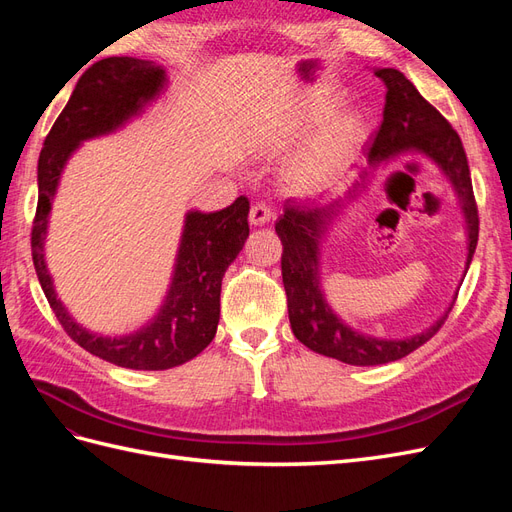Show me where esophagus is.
<instances>
[{"mask_svg":"<svg viewBox=\"0 0 512 512\" xmlns=\"http://www.w3.org/2000/svg\"><path fill=\"white\" fill-rule=\"evenodd\" d=\"M271 218H273V211H271L267 205H254V207L250 209V222H252L254 226L267 224V222H271Z\"/></svg>","mask_w":512,"mask_h":512,"instance_id":"1","label":"esophagus"}]
</instances>
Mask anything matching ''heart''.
<instances>
[{
	"mask_svg": "<svg viewBox=\"0 0 512 512\" xmlns=\"http://www.w3.org/2000/svg\"><path fill=\"white\" fill-rule=\"evenodd\" d=\"M327 89H305L292 98L286 115L265 138V153L284 156L306 138L310 141L286 168L288 188L299 196H316L333 190L342 181L365 145L363 117L344 108Z\"/></svg>",
	"mask_w": 512,
	"mask_h": 512,
	"instance_id": "1",
	"label": "heart"
}]
</instances>
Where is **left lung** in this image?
<instances>
[{"mask_svg": "<svg viewBox=\"0 0 512 512\" xmlns=\"http://www.w3.org/2000/svg\"><path fill=\"white\" fill-rule=\"evenodd\" d=\"M374 74L384 83V113L380 130L371 143L367 168L361 170L348 194L324 207H303L286 203V211L275 224L277 237L282 239V280L288 297V318L294 337L303 346L318 354L331 356L348 365L371 367L404 359L427 339L438 333L455 303H448L444 314L421 333L408 337H376L363 333L339 316L327 294L322 290V243L327 241L331 226L342 218L344 211L356 203L374 183L378 170H384L397 160H427L448 179L457 198V205L466 226L468 256L461 282L466 277L478 243V211L474 203L472 179L466 151L459 134L451 128L436 108L418 89L395 68H376ZM459 282V284H461Z\"/></svg>", "mask_w": 512, "mask_h": 512, "instance_id": "8db88e82", "label": "left lung"}]
</instances>
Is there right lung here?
<instances>
[{
	"instance_id": "1",
	"label": "right lung",
	"mask_w": 512,
	"mask_h": 512,
	"mask_svg": "<svg viewBox=\"0 0 512 512\" xmlns=\"http://www.w3.org/2000/svg\"><path fill=\"white\" fill-rule=\"evenodd\" d=\"M168 87L166 66L136 57L96 61L76 83L64 111L46 136L38 160V209L32 230V256L40 286L57 320L76 344L100 359L143 371L188 363L203 352L218 331L222 277L250 237V200L239 196L222 211L185 213L173 275L158 312L141 329L102 335L76 322L57 297L46 267L53 200L68 160L91 138L115 134L160 100Z\"/></svg>"
}]
</instances>
